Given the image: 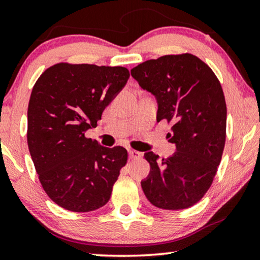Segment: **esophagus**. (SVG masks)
Listing matches in <instances>:
<instances>
[{"instance_id":"obj_1","label":"esophagus","mask_w":260,"mask_h":260,"mask_svg":"<svg viewBox=\"0 0 260 260\" xmlns=\"http://www.w3.org/2000/svg\"><path fill=\"white\" fill-rule=\"evenodd\" d=\"M128 155L131 159H139L141 158V153L138 151H134V149H128Z\"/></svg>"}]
</instances>
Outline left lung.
Segmentation results:
<instances>
[{
  "mask_svg": "<svg viewBox=\"0 0 260 260\" xmlns=\"http://www.w3.org/2000/svg\"><path fill=\"white\" fill-rule=\"evenodd\" d=\"M158 104L156 121L172 122L167 134L175 153L167 159L146 152V198L162 210H182L203 198L220 164L226 139V102L220 82L192 54L148 60L131 71Z\"/></svg>",
  "mask_w": 260,
  "mask_h": 260,
  "instance_id": "8db88e82",
  "label": "left lung"
}]
</instances>
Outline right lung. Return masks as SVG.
<instances>
[{"label":"right lung","instance_id":"add662e5","mask_svg":"<svg viewBox=\"0 0 260 260\" xmlns=\"http://www.w3.org/2000/svg\"><path fill=\"white\" fill-rule=\"evenodd\" d=\"M128 78L125 67L57 63L36 81L28 105V147L43 189L58 206L89 212L111 198L127 151L101 146L85 132L96 127Z\"/></svg>","mask_w":260,"mask_h":260}]
</instances>
